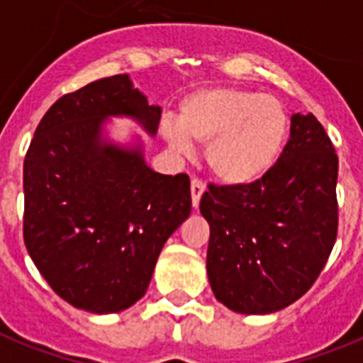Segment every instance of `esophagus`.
I'll return each instance as SVG.
<instances>
[{
  "label": "esophagus",
  "mask_w": 363,
  "mask_h": 363,
  "mask_svg": "<svg viewBox=\"0 0 363 363\" xmlns=\"http://www.w3.org/2000/svg\"><path fill=\"white\" fill-rule=\"evenodd\" d=\"M203 191H206V185H203L200 179L194 178L193 182H191V196H193V208L194 209L199 208L200 199H202Z\"/></svg>",
  "instance_id": "esophagus-1"
}]
</instances>
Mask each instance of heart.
Wrapping results in <instances>:
<instances>
[{"label":"heart","mask_w":363,"mask_h":363,"mask_svg":"<svg viewBox=\"0 0 363 363\" xmlns=\"http://www.w3.org/2000/svg\"><path fill=\"white\" fill-rule=\"evenodd\" d=\"M178 124L163 122L161 137L179 157L206 146L211 174L226 185L256 184L274 167L287 140L289 118L277 98L233 86L202 89L189 94Z\"/></svg>","instance_id":"heart-1"}]
</instances>
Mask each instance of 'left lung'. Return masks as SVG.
Segmentation results:
<instances>
[{
	"label": "left lung",
	"instance_id": "obj_1",
	"mask_svg": "<svg viewBox=\"0 0 363 363\" xmlns=\"http://www.w3.org/2000/svg\"><path fill=\"white\" fill-rule=\"evenodd\" d=\"M337 155L315 116L296 113L277 164L250 185H209L200 213L209 224L215 298L232 311L284 310L313 286L337 235Z\"/></svg>",
	"mask_w": 363,
	"mask_h": 363
}]
</instances>
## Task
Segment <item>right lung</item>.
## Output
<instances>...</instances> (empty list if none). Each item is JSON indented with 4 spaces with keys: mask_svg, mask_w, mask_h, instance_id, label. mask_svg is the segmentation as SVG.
<instances>
[{
    "mask_svg": "<svg viewBox=\"0 0 363 363\" xmlns=\"http://www.w3.org/2000/svg\"><path fill=\"white\" fill-rule=\"evenodd\" d=\"M111 116L154 137L161 107L128 74L92 81L53 104L23 161V241L53 291L91 313L143 298L167 239L191 215L187 174L146 164L145 145L109 139Z\"/></svg>",
    "mask_w": 363,
    "mask_h": 363,
    "instance_id": "right-lung-1",
    "label": "right lung"
}]
</instances>
